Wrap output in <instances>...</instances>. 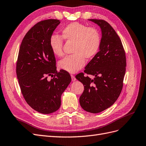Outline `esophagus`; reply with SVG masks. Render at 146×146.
Segmentation results:
<instances>
[{
	"label": "esophagus",
	"instance_id": "34e87169",
	"mask_svg": "<svg viewBox=\"0 0 146 146\" xmlns=\"http://www.w3.org/2000/svg\"><path fill=\"white\" fill-rule=\"evenodd\" d=\"M71 77H72V81H75V80H76V78H75V76H74V75L71 74Z\"/></svg>",
	"mask_w": 146,
	"mask_h": 146
}]
</instances>
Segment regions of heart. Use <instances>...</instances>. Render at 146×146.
Instances as JSON below:
<instances>
[{"instance_id":"b5f03b06","label":"heart","mask_w":146,"mask_h":146,"mask_svg":"<svg viewBox=\"0 0 146 146\" xmlns=\"http://www.w3.org/2000/svg\"><path fill=\"white\" fill-rule=\"evenodd\" d=\"M63 39L74 42L73 55L59 61V68L69 73H75L81 69L85 59L93 58L98 53L101 45V36L98 29L88 27L79 22H73L61 29V36L53 35L50 38V46L54 55H64Z\"/></svg>"}]
</instances>
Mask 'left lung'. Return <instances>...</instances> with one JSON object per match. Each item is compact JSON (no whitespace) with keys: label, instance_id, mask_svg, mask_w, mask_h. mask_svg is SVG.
<instances>
[{"label":"left lung","instance_id":"1","mask_svg":"<svg viewBox=\"0 0 146 146\" xmlns=\"http://www.w3.org/2000/svg\"><path fill=\"white\" fill-rule=\"evenodd\" d=\"M89 20L100 27L102 35L99 51L84 70L94 78L85 77L84 73L78 74L76 78L84 85L79 98L80 106L87 112L99 113L112 106L119 97L126 59L121 41L112 27L104 20Z\"/></svg>","mask_w":146,"mask_h":146}]
</instances>
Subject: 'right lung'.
<instances>
[{
  "mask_svg": "<svg viewBox=\"0 0 146 146\" xmlns=\"http://www.w3.org/2000/svg\"><path fill=\"white\" fill-rule=\"evenodd\" d=\"M60 21H39L21 41L16 65L20 90L26 102L41 114H50L61 106V96L71 82L70 74L58 72L50 38ZM50 76L52 79L48 80Z\"/></svg>",
  "mask_w": 146,
  "mask_h": 146,
  "instance_id": "obj_1",
  "label": "right lung"
}]
</instances>
